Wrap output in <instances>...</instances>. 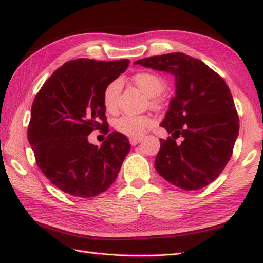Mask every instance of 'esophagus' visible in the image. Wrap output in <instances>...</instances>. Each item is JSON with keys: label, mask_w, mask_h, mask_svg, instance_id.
Segmentation results:
<instances>
[{"label": "esophagus", "mask_w": 263, "mask_h": 263, "mask_svg": "<svg viewBox=\"0 0 263 263\" xmlns=\"http://www.w3.org/2000/svg\"><path fill=\"white\" fill-rule=\"evenodd\" d=\"M142 141V139L141 138H131L130 139V143L132 144V145H137L138 143H140V142H141Z\"/></svg>", "instance_id": "esophagus-1"}]
</instances>
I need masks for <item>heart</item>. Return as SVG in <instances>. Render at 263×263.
I'll list each match as a JSON object with an SVG mask.
<instances>
[{"label":"heart","instance_id":"1","mask_svg":"<svg viewBox=\"0 0 263 263\" xmlns=\"http://www.w3.org/2000/svg\"><path fill=\"white\" fill-rule=\"evenodd\" d=\"M133 81L137 86L149 97L159 95L164 84L162 78L151 72H139L134 75ZM121 91V82L114 81L109 83L104 89L103 103L108 112H114L118 108V100ZM152 120L145 115L134 117V115H123L115 122V129L120 133L130 138H141L144 132L152 125Z\"/></svg>","mask_w":263,"mask_h":263}]
</instances>
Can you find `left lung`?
<instances>
[{"instance_id":"8db88e82","label":"left lung","mask_w":263,"mask_h":263,"mask_svg":"<svg viewBox=\"0 0 263 263\" xmlns=\"http://www.w3.org/2000/svg\"><path fill=\"white\" fill-rule=\"evenodd\" d=\"M134 65L169 72L176 95L161 126L155 168L170 184L185 191L206 187L223 172L239 136V117L227 83L201 60L172 52L137 60ZM184 139L179 145L175 139Z\"/></svg>"}]
</instances>
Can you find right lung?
<instances>
[{"label":"right lung","instance_id":"add662e5","mask_svg":"<svg viewBox=\"0 0 263 263\" xmlns=\"http://www.w3.org/2000/svg\"><path fill=\"white\" fill-rule=\"evenodd\" d=\"M130 60L65 63L42 85L31 107L28 140L38 167L52 184L72 196L104 193L120 172L131 144L120 132L101 146L88 142L94 130L108 133L103 93Z\"/></svg>","mask_w":263,"mask_h":263}]
</instances>
